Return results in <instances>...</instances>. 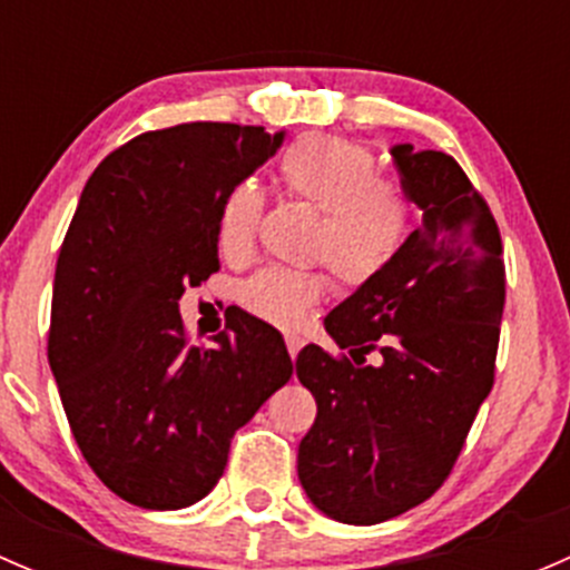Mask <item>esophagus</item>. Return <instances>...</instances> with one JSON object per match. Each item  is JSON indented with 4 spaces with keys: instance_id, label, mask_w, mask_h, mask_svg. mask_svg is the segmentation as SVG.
I'll return each mask as SVG.
<instances>
[{
    "instance_id": "1",
    "label": "esophagus",
    "mask_w": 570,
    "mask_h": 570,
    "mask_svg": "<svg viewBox=\"0 0 570 570\" xmlns=\"http://www.w3.org/2000/svg\"><path fill=\"white\" fill-rule=\"evenodd\" d=\"M301 347H303V338L301 336H286V350H289L292 358H297Z\"/></svg>"
}]
</instances>
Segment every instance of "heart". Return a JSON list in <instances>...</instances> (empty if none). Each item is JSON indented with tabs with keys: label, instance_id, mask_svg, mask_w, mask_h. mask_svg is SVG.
<instances>
[{
	"label": "heart",
	"instance_id": "heart-1",
	"mask_svg": "<svg viewBox=\"0 0 570 570\" xmlns=\"http://www.w3.org/2000/svg\"><path fill=\"white\" fill-rule=\"evenodd\" d=\"M284 189L320 209L314 228V256H322L336 278L361 286L381 275L402 248L411 223L407 195L377 176L375 154L333 135H306L278 159ZM264 195L245 178L226 193L217 209V253L226 262H243L256 245ZM322 269L267 267L250 275L239 289V303L253 317L275 327H297L325 297Z\"/></svg>",
	"mask_w": 570,
	"mask_h": 570
}]
</instances>
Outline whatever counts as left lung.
Listing matches in <instances>:
<instances>
[{
	"mask_svg": "<svg viewBox=\"0 0 570 570\" xmlns=\"http://www.w3.org/2000/svg\"><path fill=\"white\" fill-rule=\"evenodd\" d=\"M392 157L422 220L394 262L325 317L350 355L317 344L297 355L317 400L297 476L314 508L361 527L416 508L450 476L491 394L504 312L502 237L461 165L411 142Z\"/></svg>",
	"mask_w": 570,
	"mask_h": 570,
	"instance_id": "obj_1",
	"label": "left lung"
}]
</instances>
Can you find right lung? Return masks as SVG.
Wrapping results in <instances>:
<instances>
[{"mask_svg": "<svg viewBox=\"0 0 570 570\" xmlns=\"http://www.w3.org/2000/svg\"><path fill=\"white\" fill-rule=\"evenodd\" d=\"M284 131L178 124L94 170L55 269L49 366L85 461L129 504L178 510L223 476L234 433L292 377L284 336L237 312L187 342L178 301L220 269L217 209Z\"/></svg>", "mask_w": 570, "mask_h": 570, "instance_id": "add662e5", "label": "right lung"}]
</instances>
